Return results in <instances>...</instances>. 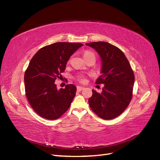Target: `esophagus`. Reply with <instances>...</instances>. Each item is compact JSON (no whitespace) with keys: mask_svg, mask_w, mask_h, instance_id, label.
Returning <instances> with one entry per match:
<instances>
[{"mask_svg":"<svg viewBox=\"0 0 160 160\" xmlns=\"http://www.w3.org/2000/svg\"><path fill=\"white\" fill-rule=\"evenodd\" d=\"M77 89H78V91H81L82 90L84 89V87H81V86H78V87H77Z\"/></svg>","mask_w":160,"mask_h":160,"instance_id":"esophagus-1","label":"esophagus"}]
</instances>
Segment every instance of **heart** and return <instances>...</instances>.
I'll list each match as a JSON object with an SVG mask.
<instances>
[{
  "instance_id": "heart-1",
  "label": "heart",
  "mask_w": 160,
  "mask_h": 160,
  "mask_svg": "<svg viewBox=\"0 0 160 160\" xmlns=\"http://www.w3.org/2000/svg\"><path fill=\"white\" fill-rule=\"evenodd\" d=\"M95 56V54L93 53L92 52H89V51H86L84 52L83 53V57L84 58H87V57H89V56ZM79 80L81 81V82H84L85 81V79H83V78L82 77H80L79 78Z\"/></svg>"
}]
</instances>
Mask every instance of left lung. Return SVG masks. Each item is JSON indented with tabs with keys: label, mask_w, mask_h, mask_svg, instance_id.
Returning <instances> with one entry per match:
<instances>
[{
	"label": "left lung",
	"mask_w": 160,
	"mask_h": 160,
	"mask_svg": "<svg viewBox=\"0 0 160 160\" xmlns=\"http://www.w3.org/2000/svg\"><path fill=\"white\" fill-rule=\"evenodd\" d=\"M86 45L94 48L101 57V75L96 83L104 84L101 93L92 90L89 106L100 118L113 119L122 114L131 101L134 72L125 55L117 47L105 42L87 43Z\"/></svg>",
	"instance_id": "left-lung-1"
}]
</instances>
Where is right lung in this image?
I'll use <instances>...</instances> for the list:
<instances>
[{"label": "right lung", "instance_id": "obj_1", "mask_svg": "<svg viewBox=\"0 0 160 160\" xmlns=\"http://www.w3.org/2000/svg\"><path fill=\"white\" fill-rule=\"evenodd\" d=\"M80 43L56 42L43 47L30 62L24 74L26 95L34 111L41 117L56 120L69 108L76 87L67 85L58 89L56 79L62 78L69 58L82 46Z\"/></svg>", "mask_w": 160, "mask_h": 160}]
</instances>
